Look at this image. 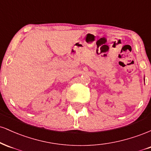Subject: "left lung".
<instances>
[{
  "instance_id": "left-lung-1",
  "label": "left lung",
  "mask_w": 151,
  "mask_h": 151,
  "mask_svg": "<svg viewBox=\"0 0 151 151\" xmlns=\"http://www.w3.org/2000/svg\"><path fill=\"white\" fill-rule=\"evenodd\" d=\"M144 80H145V79H144Z\"/></svg>"
}]
</instances>
